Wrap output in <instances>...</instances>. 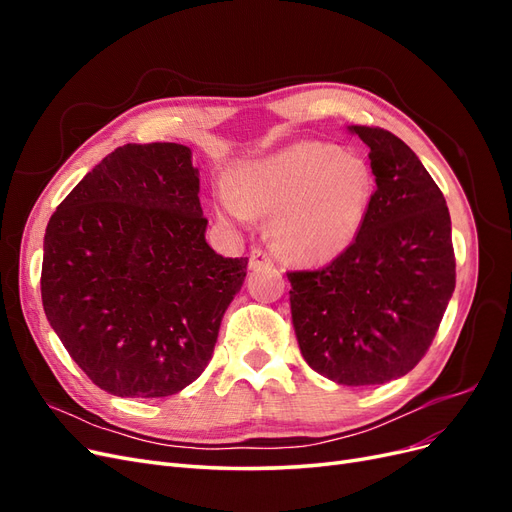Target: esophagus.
<instances>
[{
  "label": "esophagus",
  "mask_w": 512,
  "mask_h": 512,
  "mask_svg": "<svg viewBox=\"0 0 512 512\" xmlns=\"http://www.w3.org/2000/svg\"><path fill=\"white\" fill-rule=\"evenodd\" d=\"M275 260L265 250H252L250 254V269H262V267H273Z\"/></svg>",
  "instance_id": "obj_1"
}]
</instances>
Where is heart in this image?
Instances as JSON below:
<instances>
[{
  "instance_id": "1",
  "label": "heart",
  "mask_w": 512,
  "mask_h": 512,
  "mask_svg": "<svg viewBox=\"0 0 512 512\" xmlns=\"http://www.w3.org/2000/svg\"><path fill=\"white\" fill-rule=\"evenodd\" d=\"M369 162L320 141L288 145L247 162L237 188H222L220 213L247 222L269 213L277 250L301 265H327L359 237L374 200Z\"/></svg>"
}]
</instances>
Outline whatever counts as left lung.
<instances>
[{
	"instance_id": "8db88e82",
	"label": "left lung",
	"mask_w": 512,
	"mask_h": 512,
	"mask_svg": "<svg viewBox=\"0 0 512 512\" xmlns=\"http://www.w3.org/2000/svg\"><path fill=\"white\" fill-rule=\"evenodd\" d=\"M350 132L376 175L365 226L327 267L286 275L307 365L371 386L406 376L429 350L455 290V250L444 194L416 153L389 130Z\"/></svg>"
}]
</instances>
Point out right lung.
<instances>
[{"label":"right lung","mask_w":512,"mask_h":512,"mask_svg":"<svg viewBox=\"0 0 512 512\" xmlns=\"http://www.w3.org/2000/svg\"><path fill=\"white\" fill-rule=\"evenodd\" d=\"M192 151L117 147L61 200L44 235L42 305L89 380L168 397L209 365L247 258L215 254Z\"/></svg>","instance_id":"obj_1"}]
</instances>
